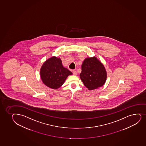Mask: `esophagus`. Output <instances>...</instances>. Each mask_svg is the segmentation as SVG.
<instances>
[{
  "label": "esophagus",
  "mask_w": 146,
  "mask_h": 146,
  "mask_svg": "<svg viewBox=\"0 0 146 146\" xmlns=\"http://www.w3.org/2000/svg\"><path fill=\"white\" fill-rule=\"evenodd\" d=\"M73 74L74 76H76L77 75V72L76 70H73Z\"/></svg>",
  "instance_id": "1"
}]
</instances>
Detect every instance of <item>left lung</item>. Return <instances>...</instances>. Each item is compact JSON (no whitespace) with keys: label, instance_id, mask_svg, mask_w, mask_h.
Returning a JSON list of instances; mask_svg holds the SVG:
<instances>
[{"label":"left lung","instance_id":"obj_1","mask_svg":"<svg viewBox=\"0 0 146 146\" xmlns=\"http://www.w3.org/2000/svg\"><path fill=\"white\" fill-rule=\"evenodd\" d=\"M80 77L89 90L98 89L104 85L107 74L104 65L96 57H88L82 64Z\"/></svg>","mask_w":146,"mask_h":146}]
</instances>
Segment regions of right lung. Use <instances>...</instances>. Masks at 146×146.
<instances>
[{
  "instance_id": "add662e5",
  "label": "right lung",
  "mask_w": 146,
  "mask_h": 146,
  "mask_svg": "<svg viewBox=\"0 0 146 146\" xmlns=\"http://www.w3.org/2000/svg\"><path fill=\"white\" fill-rule=\"evenodd\" d=\"M72 74L62 65L61 59L56 56L50 57L44 62L40 70L42 82L52 89L60 87L68 76Z\"/></svg>"
}]
</instances>
